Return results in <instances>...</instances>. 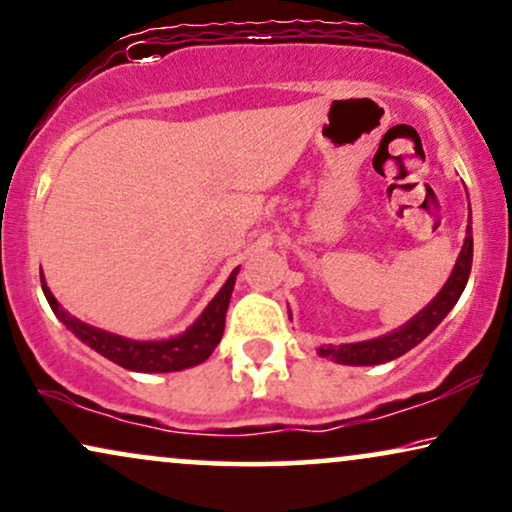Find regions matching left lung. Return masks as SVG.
<instances>
[{
  "label": "left lung",
  "mask_w": 512,
  "mask_h": 512,
  "mask_svg": "<svg viewBox=\"0 0 512 512\" xmlns=\"http://www.w3.org/2000/svg\"><path fill=\"white\" fill-rule=\"evenodd\" d=\"M470 268H473V225L466 228V242H463L461 254L456 258V265L451 270L447 284L404 327L390 331V334L381 338H371V341L322 345V348H317V353L334 362L353 364V367H369V364H383L395 360V357H402L411 348H416L449 315V310L454 308L463 294V289H466Z\"/></svg>",
  "instance_id": "8db88e82"
}]
</instances>
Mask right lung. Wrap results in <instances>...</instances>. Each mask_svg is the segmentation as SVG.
I'll return each mask as SVG.
<instances>
[{
  "mask_svg": "<svg viewBox=\"0 0 512 512\" xmlns=\"http://www.w3.org/2000/svg\"><path fill=\"white\" fill-rule=\"evenodd\" d=\"M237 272L235 268L230 272L228 282L223 284L221 291L211 298V303L204 308V313L197 317V322L183 331L181 336L167 338V341H131V338L110 334L98 327H91L77 317H72L61 308L46 287L42 275V289L46 301H49L51 310L56 313L65 327L75 334L79 341L94 348L96 353L108 357L110 362L119 364V367L131 371H145V374H164V371H181L195 364H202L207 357L214 353V348L221 343L223 329H225V313H228V303L232 296V287H235Z\"/></svg>",
  "mask_w": 512,
  "mask_h": 512,
  "instance_id": "add662e5",
  "label": "right lung"
}]
</instances>
